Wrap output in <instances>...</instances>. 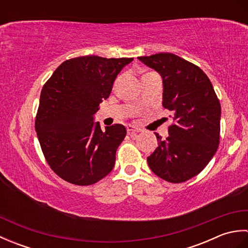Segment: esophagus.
I'll list each match as a JSON object with an SVG mask.
<instances>
[{
  "mask_svg": "<svg viewBox=\"0 0 248 248\" xmlns=\"http://www.w3.org/2000/svg\"><path fill=\"white\" fill-rule=\"evenodd\" d=\"M127 131H128L129 134H136V133L140 132V130L136 129L135 127H133V125H128Z\"/></svg>",
  "mask_w": 248,
  "mask_h": 248,
  "instance_id": "obj_1",
  "label": "esophagus"
}]
</instances>
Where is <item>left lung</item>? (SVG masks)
<instances>
[{
	"label": "left lung",
	"instance_id": "1",
	"mask_svg": "<svg viewBox=\"0 0 248 248\" xmlns=\"http://www.w3.org/2000/svg\"><path fill=\"white\" fill-rule=\"evenodd\" d=\"M138 59L160 73L163 107L172 113L166 140L155 134L159 147L147 157L150 170L171 183L202 171L219 144L220 104L212 83L196 65L171 53Z\"/></svg>",
	"mask_w": 248,
	"mask_h": 248
}]
</instances>
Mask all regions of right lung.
<instances>
[{
  "mask_svg": "<svg viewBox=\"0 0 248 248\" xmlns=\"http://www.w3.org/2000/svg\"><path fill=\"white\" fill-rule=\"evenodd\" d=\"M133 59L86 55L65 61L41 91L35 129L46 162L57 176L91 186L112 171L127 130H101L93 115L108 99L115 78Z\"/></svg>",
  "mask_w": 248,
  "mask_h": 248,
  "instance_id": "add662e5",
  "label": "right lung"
}]
</instances>
